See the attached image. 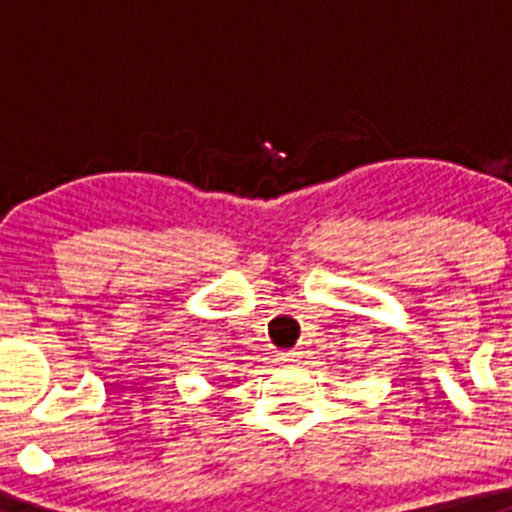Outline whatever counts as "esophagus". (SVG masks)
<instances>
[{
    "instance_id": "1",
    "label": "esophagus",
    "mask_w": 512,
    "mask_h": 512,
    "mask_svg": "<svg viewBox=\"0 0 512 512\" xmlns=\"http://www.w3.org/2000/svg\"><path fill=\"white\" fill-rule=\"evenodd\" d=\"M279 361H282V364H300L302 354L300 351H287V354L279 356Z\"/></svg>"
}]
</instances>
